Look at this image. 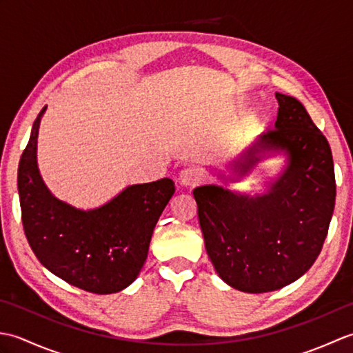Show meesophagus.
<instances>
[{
	"label": "esophagus",
	"instance_id": "1",
	"mask_svg": "<svg viewBox=\"0 0 353 353\" xmlns=\"http://www.w3.org/2000/svg\"><path fill=\"white\" fill-rule=\"evenodd\" d=\"M179 181L185 186H194L201 181V172L196 167H186L179 174Z\"/></svg>",
	"mask_w": 353,
	"mask_h": 353
}]
</instances>
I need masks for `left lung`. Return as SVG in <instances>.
<instances>
[{"label": "left lung", "mask_w": 353, "mask_h": 353, "mask_svg": "<svg viewBox=\"0 0 353 353\" xmlns=\"http://www.w3.org/2000/svg\"><path fill=\"white\" fill-rule=\"evenodd\" d=\"M274 129L247 150L235 170L245 174L265 152H285L288 167L267 194L241 196L221 186L192 191L208 256L232 288L279 290L316 262L335 206L332 152L294 97L276 92Z\"/></svg>", "instance_id": "1"}]
</instances>
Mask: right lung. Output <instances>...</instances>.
Instances as JSON below:
<instances>
[{
	"mask_svg": "<svg viewBox=\"0 0 353 353\" xmlns=\"http://www.w3.org/2000/svg\"><path fill=\"white\" fill-rule=\"evenodd\" d=\"M45 108L34 119L18 168L27 241L45 268L74 287L94 294L121 291L144 265L153 229L174 194V182L163 177L132 185L92 211H80L52 197L36 162L37 130Z\"/></svg>",
	"mask_w": 353,
	"mask_h": 353,
	"instance_id": "right-lung-1",
	"label": "right lung"
}]
</instances>
